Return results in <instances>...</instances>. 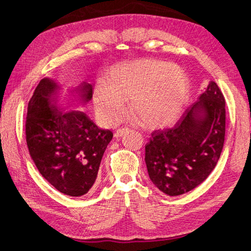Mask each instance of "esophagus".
Listing matches in <instances>:
<instances>
[{
	"instance_id": "34e87169",
	"label": "esophagus",
	"mask_w": 251,
	"mask_h": 251,
	"mask_svg": "<svg viewBox=\"0 0 251 251\" xmlns=\"http://www.w3.org/2000/svg\"><path fill=\"white\" fill-rule=\"evenodd\" d=\"M126 130H127V128H121V129H118V130L115 131V134H114V136H115L116 138L121 137V136H123V134H124Z\"/></svg>"
}]
</instances>
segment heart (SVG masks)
<instances>
[{"instance_id": "1", "label": "heart", "mask_w": 251, "mask_h": 251, "mask_svg": "<svg viewBox=\"0 0 251 251\" xmlns=\"http://www.w3.org/2000/svg\"><path fill=\"white\" fill-rule=\"evenodd\" d=\"M190 82L179 66L156 60L122 62L108 69L104 82L94 86L93 103L103 124H118L127 111L126 99L139 122L150 128L179 120L188 103Z\"/></svg>"}]
</instances>
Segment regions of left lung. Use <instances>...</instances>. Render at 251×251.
Segmentation results:
<instances>
[{
    "label": "left lung",
    "mask_w": 251,
    "mask_h": 251,
    "mask_svg": "<svg viewBox=\"0 0 251 251\" xmlns=\"http://www.w3.org/2000/svg\"><path fill=\"white\" fill-rule=\"evenodd\" d=\"M225 122L224 95L211 81L172 128L151 134L145 161L152 183L170 197L201 184L221 157Z\"/></svg>",
    "instance_id": "8db88e82"
}]
</instances>
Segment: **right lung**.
Segmentation results:
<instances>
[{
	"label": "right lung",
	"mask_w": 251,
	"mask_h": 251,
	"mask_svg": "<svg viewBox=\"0 0 251 251\" xmlns=\"http://www.w3.org/2000/svg\"><path fill=\"white\" fill-rule=\"evenodd\" d=\"M59 86L45 78L28 102L26 143L34 163L53 188L70 197H81L92 188L104 151L113 138L81 111H61L56 102ZM92 85L78 91L84 103L92 99Z\"/></svg>",
	"instance_id": "right-lung-1"
}]
</instances>
